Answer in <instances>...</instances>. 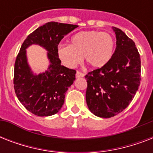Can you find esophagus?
I'll return each mask as SVG.
<instances>
[{
	"instance_id": "esophagus-1",
	"label": "esophagus",
	"mask_w": 153,
	"mask_h": 153,
	"mask_svg": "<svg viewBox=\"0 0 153 153\" xmlns=\"http://www.w3.org/2000/svg\"><path fill=\"white\" fill-rule=\"evenodd\" d=\"M75 76H76V78H82V77H84V74L82 73L81 71H77Z\"/></svg>"
}]
</instances>
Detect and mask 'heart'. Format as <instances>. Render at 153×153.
<instances>
[{
  "instance_id": "1",
  "label": "heart",
  "mask_w": 153,
  "mask_h": 153,
  "mask_svg": "<svg viewBox=\"0 0 153 153\" xmlns=\"http://www.w3.org/2000/svg\"><path fill=\"white\" fill-rule=\"evenodd\" d=\"M114 42L111 35L98 31H83L73 36L70 44L58 47L57 55L64 66L74 68L81 62L82 55L92 67H101L112 57Z\"/></svg>"
}]
</instances>
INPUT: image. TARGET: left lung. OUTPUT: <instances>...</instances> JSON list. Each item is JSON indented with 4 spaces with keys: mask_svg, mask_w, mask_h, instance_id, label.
<instances>
[{
    "mask_svg": "<svg viewBox=\"0 0 153 153\" xmlns=\"http://www.w3.org/2000/svg\"><path fill=\"white\" fill-rule=\"evenodd\" d=\"M116 49L103 67L88 72L86 104L94 115L109 118L128 106L137 91L140 76V57L135 43L117 27Z\"/></svg>",
    "mask_w": 153,
    "mask_h": 153,
    "instance_id": "obj_1",
    "label": "left lung"
}]
</instances>
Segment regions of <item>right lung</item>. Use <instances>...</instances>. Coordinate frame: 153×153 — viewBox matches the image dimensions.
<instances>
[{
	"label": "right lung",
	"instance_id": "right-lung-1",
	"mask_svg": "<svg viewBox=\"0 0 153 153\" xmlns=\"http://www.w3.org/2000/svg\"><path fill=\"white\" fill-rule=\"evenodd\" d=\"M78 25L59 22L46 23L29 34L21 45L14 66V90L21 104L32 114L51 116L59 111L66 92L75 79L76 71L61 65L57 48L61 39ZM39 44L49 51L48 71L33 75L27 62L26 48Z\"/></svg>",
	"mask_w": 153,
	"mask_h": 153
}]
</instances>
